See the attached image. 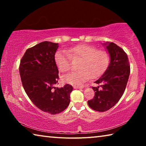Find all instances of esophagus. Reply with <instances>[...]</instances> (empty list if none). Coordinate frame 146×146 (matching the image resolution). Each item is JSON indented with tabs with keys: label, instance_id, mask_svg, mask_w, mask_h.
Segmentation results:
<instances>
[{
	"label": "esophagus",
	"instance_id": "1",
	"mask_svg": "<svg viewBox=\"0 0 146 146\" xmlns=\"http://www.w3.org/2000/svg\"><path fill=\"white\" fill-rule=\"evenodd\" d=\"M73 88L75 89H80V88H82V86H74Z\"/></svg>",
	"mask_w": 146,
	"mask_h": 146
}]
</instances>
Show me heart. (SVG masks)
<instances>
[{"instance_id":"1","label":"heart","mask_w":146,"mask_h":146,"mask_svg":"<svg viewBox=\"0 0 146 146\" xmlns=\"http://www.w3.org/2000/svg\"><path fill=\"white\" fill-rule=\"evenodd\" d=\"M71 58H80L78 70L72 71L62 76L64 82L75 86H81L89 79L97 78L107 68L110 58L104 51L97 50L95 47L88 44H80L66 50H58L55 54V62L61 72L71 68Z\"/></svg>"}]
</instances>
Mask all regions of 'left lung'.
<instances>
[{
	"instance_id": "left-lung-1",
	"label": "left lung",
	"mask_w": 146,
	"mask_h": 146,
	"mask_svg": "<svg viewBox=\"0 0 146 146\" xmlns=\"http://www.w3.org/2000/svg\"><path fill=\"white\" fill-rule=\"evenodd\" d=\"M110 56L107 70L95 81L99 86L92 87L95 91L93 99L88 101L90 107L104 112L113 107L123 95L130 73L129 62L123 49L113 42L104 44Z\"/></svg>"
}]
</instances>
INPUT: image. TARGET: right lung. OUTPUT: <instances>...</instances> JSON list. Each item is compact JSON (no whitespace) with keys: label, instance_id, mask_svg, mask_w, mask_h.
<instances>
[{"label":"right lung","instance_id":"right-lung-1","mask_svg":"<svg viewBox=\"0 0 146 146\" xmlns=\"http://www.w3.org/2000/svg\"><path fill=\"white\" fill-rule=\"evenodd\" d=\"M57 43L44 41L26 51L19 66L22 84L29 99L44 112L52 115L65 110L70 102L73 87L58 83V70L55 62Z\"/></svg>","mask_w":146,"mask_h":146}]
</instances>
